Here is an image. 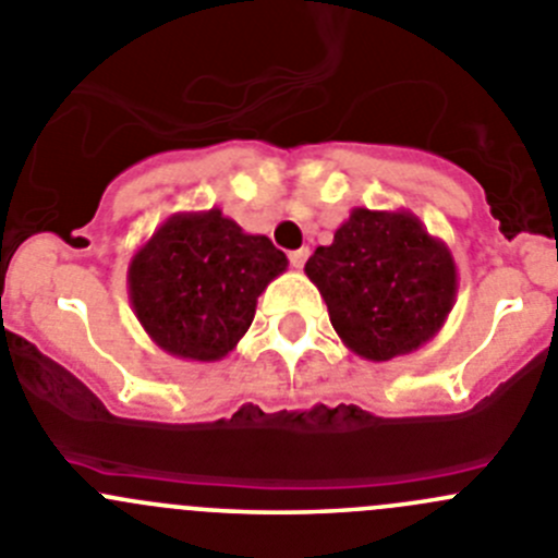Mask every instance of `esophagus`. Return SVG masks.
<instances>
[{
    "instance_id": "34e87169",
    "label": "esophagus",
    "mask_w": 558,
    "mask_h": 558,
    "mask_svg": "<svg viewBox=\"0 0 558 558\" xmlns=\"http://www.w3.org/2000/svg\"><path fill=\"white\" fill-rule=\"evenodd\" d=\"M308 255H311V250H308V247L291 250V253H289V262H291V267H294V269H303V264L308 262Z\"/></svg>"
}]
</instances>
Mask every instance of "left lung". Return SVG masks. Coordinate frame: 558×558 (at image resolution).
I'll list each match as a JSON object with an SVG mask.
<instances>
[{
    "label": "left lung",
    "mask_w": 558,
    "mask_h": 558,
    "mask_svg": "<svg viewBox=\"0 0 558 558\" xmlns=\"http://www.w3.org/2000/svg\"><path fill=\"white\" fill-rule=\"evenodd\" d=\"M305 275L338 338L374 363L424 347L454 308V255L404 208H352L332 244L314 250Z\"/></svg>",
    "instance_id": "8db88e82"
}]
</instances>
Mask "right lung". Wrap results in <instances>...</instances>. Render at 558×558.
<instances>
[{"label": "right lung", "instance_id": "right-lung-1", "mask_svg": "<svg viewBox=\"0 0 558 558\" xmlns=\"http://www.w3.org/2000/svg\"><path fill=\"white\" fill-rule=\"evenodd\" d=\"M289 258L220 208L181 211L132 255L129 300L150 341L184 361H222L253 325L255 303Z\"/></svg>", "mask_w": 558, "mask_h": 558}]
</instances>
